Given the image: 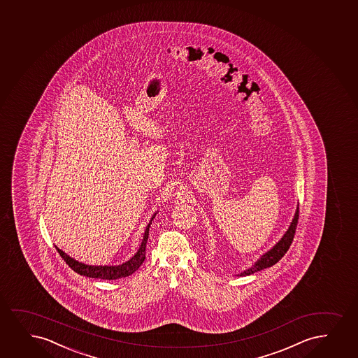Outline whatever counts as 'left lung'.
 I'll return each instance as SVG.
<instances>
[{
	"mask_svg": "<svg viewBox=\"0 0 358 358\" xmlns=\"http://www.w3.org/2000/svg\"><path fill=\"white\" fill-rule=\"evenodd\" d=\"M298 218H299V205L296 208L294 218L292 220L289 228H288L287 231L281 238V240L275 245L274 248H270L269 251L264 253L255 264L252 265L251 268L243 270V273L238 275L240 276H246V275L255 274L257 271H261V270L266 269V268H270V266L276 264L286 255V252L288 251V248L291 246L294 234H296Z\"/></svg>",
	"mask_w": 358,
	"mask_h": 358,
	"instance_id": "obj_1",
	"label": "left lung"
}]
</instances>
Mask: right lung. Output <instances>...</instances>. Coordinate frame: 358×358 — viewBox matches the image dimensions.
Instances as JSON below:
<instances>
[{"label":"right lung","instance_id":"right-lung-1","mask_svg":"<svg viewBox=\"0 0 358 358\" xmlns=\"http://www.w3.org/2000/svg\"><path fill=\"white\" fill-rule=\"evenodd\" d=\"M155 215L150 218V222L146 227L143 238H142L141 245L138 251L135 253V256L131 257L129 261L125 262L123 264L120 265H88L80 263V262L76 261L70 256H67L65 252H62L60 248H55L58 250L59 255L62 256V259L66 262V264L70 266L71 269L76 271L77 274L83 275L87 278H102V280H117V278H127L129 275L135 273L142 263L146 258V245L147 240H148V235H150V227L152 224V221L155 218Z\"/></svg>","mask_w":358,"mask_h":358}]
</instances>
